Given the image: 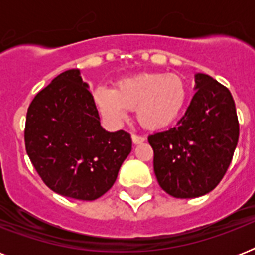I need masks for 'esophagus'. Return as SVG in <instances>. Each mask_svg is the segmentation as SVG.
<instances>
[{"instance_id":"obj_1","label":"esophagus","mask_w":255,"mask_h":255,"mask_svg":"<svg viewBox=\"0 0 255 255\" xmlns=\"http://www.w3.org/2000/svg\"><path fill=\"white\" fill-rule=\"evenodd\" d=\"M145 141L143 136H137V135H132V143L133 144H141Z\"/></svg>"}]
</instances>
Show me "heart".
I'll return each mask as SVG.
<instances>
[{"mask_svg": "<svg viewBox=\"0 0 255 255\" xmlns=\"http://www.w3.org/2000/svg\"><path fill=\"white\" fill-rule=\"evenodd\" d=\"M92 100L110 124H120L128 110H135L140 126L155 131L181 115L188 100V86L177 74L140 73L118 81L114 90L96 87Z\"/></svg>", "mask_w": 255, "mask_h": 255, "instance_id": "b5f03b06", "label": "heart"}]
</instances>
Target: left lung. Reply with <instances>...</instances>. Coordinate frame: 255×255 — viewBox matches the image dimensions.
I'll use <instances>...</instances> for the list:
<instances>
[{
    "instance_id": "1",
    "label": "left lung",
    "mask_w": 255,
    "mask_h": 255,
    "mask_svg": "<svg viewBox=\"0 0 255 255\" xmlns=\"http://www.w3.org/2000/svg\"><path fill=\"white\" fill-rule=\"evenodd\" d=\"M196 94L174 127L148 136L159 185L176 198H194L218 185L233 159L240 126L233 96L209 75H194Z\"/></svg>"
}]
</instances>
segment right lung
<instances>
[{
	"label": "right lung",
	"mask_w": 255,
	"mask_h": 255,
	"mask_svg": "<svg viewBox=\"0 0 255 255\" xmlns=\"http://www.w3.org/2000/svg\"><path fill=\"white\" fill-rule=\"evenodd\" d=\"M25 145L46 185L92 201L111 189L132 149L129 133L100 126L81 70H67L38 92L27 110Z\"/></svg>",
	"instance_id": "obj_1"
}]
</instances>
